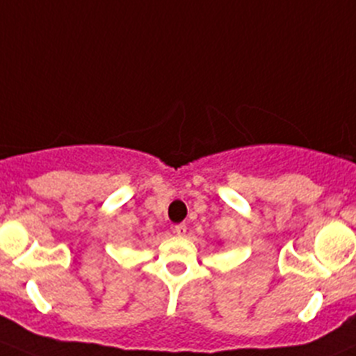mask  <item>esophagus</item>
I'll return each instance as SVG.
<instances>
[{
    "instance_id": "obj_1",
    "label": "esophagus",
    "mask_w": 356,
    "mask_h": 356,
    "mask_svg": "<svg viewBox=\"0 0 356 356\" xmlns=\"http://www.w3.org/2000/svg\"><path fill=\"white\" fill-rule=\"evenodd\" d=\"M186 231H188V227H186V224H177L174 227V232L177 236H184L186 234Z\"/></svg>"
}]
</instances>
